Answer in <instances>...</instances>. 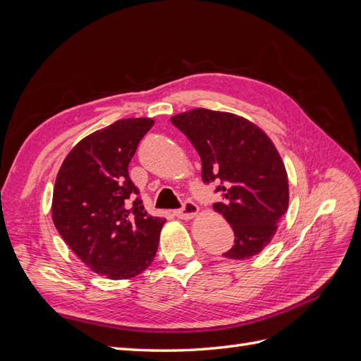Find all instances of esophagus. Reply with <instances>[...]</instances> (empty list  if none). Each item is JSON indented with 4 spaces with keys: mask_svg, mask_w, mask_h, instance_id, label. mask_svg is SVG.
I'll use <instances>...</instances> for the list:
<instances>
[{
    "mask_svg": "<svg viewBox=\"0 0 361 361\" xmlns=\"http://www.w3.org/2000/svg\"><path fill=\"white\" fill-rule=\"evenodd\" d=\"M197 212H199V206L191 200H187L182 203V207H179V209H176V211H173V215L180 218V220H188V218H192Z\"/></svg>",
    "mask_w": 361,
    "mask_h": 361,
    "instance_id": "esophagus-1",
    "label": "esophagus"
}]
</instances>
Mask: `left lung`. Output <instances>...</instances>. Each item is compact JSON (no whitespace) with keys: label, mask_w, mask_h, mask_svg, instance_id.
<instances>
[{"label":"left lung","mask_w":361,"mask_h":361,"mask_svg":"<svg viewBox=\"0 0 361 361\" xmlns=\"http://www.w3.org/2000/svg\"><path fill=\"white\" fill-rule=\"evenodd\" d=\"M171 123L199 152L203 182H218L221 202L214 209L235 233L223 256H256L271 243L289 203L288 174L276 146L255 123L231 113L195 108L173 116Z\"/></svg>","instance_id":"1"}]
</instances>
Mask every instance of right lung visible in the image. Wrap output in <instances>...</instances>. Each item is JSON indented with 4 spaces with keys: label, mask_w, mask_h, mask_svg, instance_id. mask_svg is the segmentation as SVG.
Wrapping results in <instances>:
<instances>
[{
    "label": "right lung",
    "mask_w": 361,
    "mask_h": 361,
    "mask_svg": "<svg viewBox=\"0 0 361 361\" xmlns=\"http://www.w3.org/2000/svg\"><path fill=\"white\" fill-rule=\"evenodd\" d=\"M152 118H123L81 140L63 161L52 194L61 238L99 276H138L154 260L166 218L147 214L128 166Z\"/></svg>",
    "instance_id": "add662e5"
}]
</instances>
